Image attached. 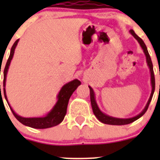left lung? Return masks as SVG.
I'll use <instances>...</instances> for the list:
<instances>
[{"label":"left lung","instance_id":"obj_1","mask_svg":"<svg viewBox=\"0 0 160 160\" xmlns=\"http://www.w3.org/2000/svg\"><path fill=\"white\" fill-rule=\"evenodd\" d=\"M130 33L132 34V35L134 36V38L138 42V43L140 44L141 47L142 48L143 52H144L145 55H146V62H147L148 67H149L150 70V73H151L152 93H151V95H150L149 101H148L147 104H146V107H145V108L143 109V111H142L140 114H138V115L135 116V117L131 118H114V117H111V116L107 115V114H105L104 113H103L102 111L100 110L98 104H97L96 101H95L94 92H93V89H92L90 87H89L90 94V102H91V106H92V109H93V114H94V115L96 116L97 118H98L100 122H101L104 124H107V125H128V124L132 123L133 122L136 121L137 119L141 118L142 116L146 112V111H147L150 102H151L152 98L153 93H154V91H155V77H154V72H153V66H152V60H151V58H150V56L149 54V52H148L147 47H146V44H145L144 42L142 41V39L141 38H139V37L135 33V32H134L133 30L131 29Z\"/></svg>","mask_w":160,"mask_h":160}]
</instances>
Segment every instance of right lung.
<instances>
[{"mask_svg": "<svg viewBox=\"0 0 160 160\" xmlns=\"http://www.w3.org/2000/svg\"><path fill=\"white\" fill-rule=\"evenodd\" d=\"M18 40H16L15 42L12 46L11 49L10 56H9L8 59L7 61L4 70V98H5L6 101H7L8 104H9L8 101L7 96H6V90H5V83H6V77H7L8 70L9 66H10L11 61L12 59L14 53V49H15L16 46H17ZM81 84L80 80H72V81L69 82L68 83H66L62 88H61L60 91H59V94H58L57 98L58 101L53 108L50 111V112L46 114L45 117L41 118H23L21 116L18 115L11 107L9 104L11 111H12L14 117L19 121L22 124L26 125V126L31 127V128H51V127L56 126V125H59V123L62 122L64 119L66 114H67V105H68L69 100H70L71 95L72 94L75 90L77 89V87L79 85ZM1 88V86H0Z\"/></svg>", "mask_w": 160, "mask_h": 160, "instance_id": "1", "label": "right lung"}]
</instances>
